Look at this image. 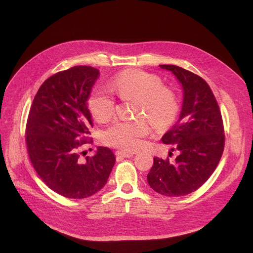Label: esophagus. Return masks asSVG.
Returning a JSON list of instances; mask_svg holds the SVG:
<instances>
[{
  "label": "esophagus",
  "instance_id": "obj_1",
  "mask_svg": "<svg viewBox=\"0 0 253 253\" xmlns=\"http://www.w3.org/2000/svg\"><path fill=\"white\" fill-rule=\"evenodd\" d=\"M134 155V153H129V152H125V151H117L116 152V156L122 157V158H128V157H132Z\"/></svg>",
  "mask_w": 253,
  "mask_h": 253
}]
</instances>
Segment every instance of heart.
<instances>
[{"label":"heart","instance_id":"obj_1","mask_svg":"<svg viewBox=\"0 0 253 253\" xmlns=\"http://www.w3.org/2000/svg\"><path fill=\"white\" fill-rule=\"evenodd\" d=\"M158 76L141 71H126L119 74L110 84V89L124 99L138 100L137 114L145 115L157 128L169 126L178 110L174 91L162 85ZM88 108L98 121L110 119L115 112V100L111 93L95 89L88 100ZM150 132L144 118L136 120H115L102 133V140L109 145L132 151L140 145L141 138Z\"/></svg>","mask_w":253,"mask_h":253}]
</instances>
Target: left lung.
I'll return each mask as SVG.
<instances>
[{
  "label": "left lung",
  "instance_id": "obj_1",
  "mask_svg": "<svg viewBox=\"0 0 253 253\" xmlns=\"http://www.w3.org/2000/svg\"><path fill=\"white\" fill-rule=\"evenodd\" d=\"M159 67L171 72L182 88L179 118L162 138L179 155L173 163L154 157L147 177L157 193L183 196L202 187L216 169L225 145L223 118L210 86L200 76L176 65Z\"/></svg>",
  "mask_w": 253,
  "mask_h": 253
}]
</instances>
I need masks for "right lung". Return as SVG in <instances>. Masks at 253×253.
I'll use <instances>...</instances> for the list:
<instances>
[{
  "label": "right lung",
  "instance_id": "obj_1",
  "mask_svg": "<svg viewBox=\"0 0 253 253\" xmlns=\"http://www.w3.org/2000/svg\"><path fill=\"white\" fill-rule=\"evenodd\" d=\"M99 77L90 66L57 73L38 90L26 125L30 162L40 178L67 198H86L101 190L116 162L114 153L98 147L94 156L81 159L79 149L91 142L93 127L87 100ZM83 153V152H82Z\"/></svg>",
  "mask_w": 253,
  "mask_h": 253
}]
</instances>
